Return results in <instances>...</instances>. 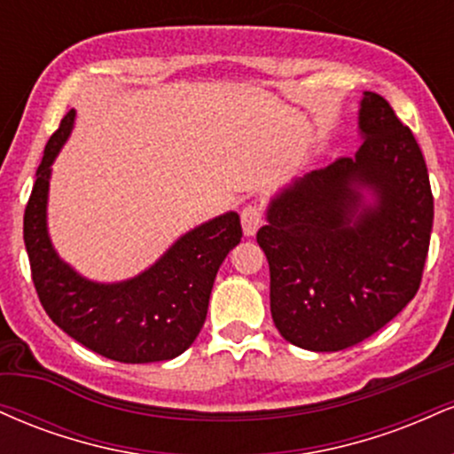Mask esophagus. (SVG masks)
Listing matches in <instances>:
<instances>
[{"label": "esophagus", "mask_w": 454, "mask_h": 454, "mask_svg": "<svg viewBox=\"0 0 454 454\" xmlns=\"http://www.w3.org/2000/svg\"><path fill=\"white\" fill-rule=\"evenodd\" d=\"M262 222H264V215L258 205H247L241 211V226H243L245 237H254V234L258 232V228L262 226Z\"/></svg>", "instance_id": "esophagus-1"}]
</instances>
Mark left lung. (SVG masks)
I'll list each match as a JSON object with an SVG mask.
<instances>
[{"mask_svg":"<svg viewBox=\"0 0 454 454\" xmlns=\"http://www.w3.org/2000/svg\"><path fill=\"white\" fill-rule=\"evenodd\" d=\"M363 145L284 185L256 234L270 316L286 341L340 352L388 325L419 293L434 226L427 164L390 104L364 91Z\"/></svg>","mask_w":454,"mask_h":454,"instance_id":"left-lung-1","label":"left lung"}]
</instances>
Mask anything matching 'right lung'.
<instances>
[{
	"instance_id": "obj_1",
	"label": "right lung",
	"mask_w": 454,
	"mask_h": 454,
	"mask_svg": "<svg viewBox=\"0 0 454 454\" xmlns=\"http://www.w3.org/2000/svg\"><path fill=\"white\" fill-rule=\"evenodd\" d=\"M76 111L44 147L23 220L31 279L61 331L119 363H158L184 354L205 325L217 270L243 237L234 211L181 234L143 273L123 281L82 278L55 252L46 222L53 161L74 128Z\"/></svg>"
}]
</instances>
